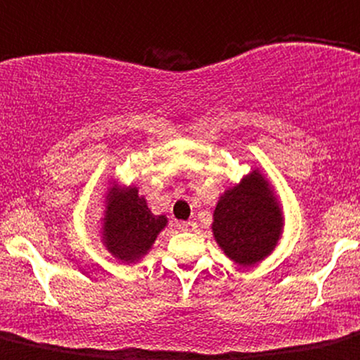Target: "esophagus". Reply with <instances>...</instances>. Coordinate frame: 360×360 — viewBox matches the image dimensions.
Listing matches in <instances>:
<instances>
[{"label":"esophagus","mask_w":360,"mask_h":360,"mask_svg":"<svg viewBox=\"0 0 360 360\" xmlns=\"http://www.w3.org/2000/svg\"><path fill=\"white\" fill-rule=\"evenodd\" d=\"M177 228L183 229V231H193V229H196V222L183 221V222H179V224H177Z\"/></svg>","instance_id":"obj_1"}]
</instances>
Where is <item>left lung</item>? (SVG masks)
<instances>
[{"label": "left lung", "mask_w": 360, "mask_h": 360, "mask_svg": "<svg viewBox=\"0 0 360 360\" xmlns=\"http://www.w3.org/2000/svg\"><path fill=\"white\" fill-rule=\"evenodd\" d=\"M212 233L226 255L243 267L260 262L276 248L283 233V212L259 170L219 198Z\"/></svg>", "instance_id": "obj_1"}]
</instances>
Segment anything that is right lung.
I'll list each match as a JSON object with an SVG mask.
<instances>
[{
  "label": "right lung",
  "instance_id": "1",
  "mask_svg": "<svg viewBox=\"0 0 360 360\" xmlns=\"http://www.w3.org/2000/svg\"><path fill=\"white\" fill-rule=\"evenodd\" d=\"M103 243L115 259L136 262L150 252L158 233L167 226L165 215H153L138 188L113 186L107 196Z\"/></svg>",
  "mask_w": 360,
  "mask_h": 360
}]
</instances>
